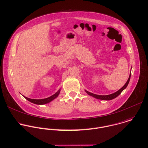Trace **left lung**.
I'll use <instances>...</instances> for the list:
<instances>
[{"mask_svg": "<svg viewBox=\"0 0 148 148\" xmlns=\"http://www.w3.org/2000/svg\"><path fill=\"white\" fill-rule=\"evenodd\" d=\"M131 72H130V76H129V77L127 81V82L125 83V84L118 91H117L116 92L113 93V94H109V95H97V94H93V93H91L87 90H85V91L87 92V94L96 99H101V100H106V101H109V100H111V99H113L114 98H115L116 97H117L118 95H119L121 92L127 87L128 83H129V82H130V77H131Z\"/></svg>", "mask_w": 148, "mask_h": 148, "instance_id": "obj_1", "label": "left lung"}]
</instances>
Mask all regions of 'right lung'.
<instances>
[{
  "label": "right lung",
  "mask_w": 148,
  "mask_h": 148,
  "mask_svg": "<svg viewBox=\"0 0 148 148\" xmlns=\"http://www.w3.org/2000/svg\"><path fill=\"white\" fill-rule=\"evenodd\" d=\"M60 91H61V89H59V90L56 92L54 94H53V95L48 97V98H44V99H31V98H27L25 96H24V97L27 99L28 101H29V102H32V103H34L35 104H37V105H44V104H46V103H48L49 102H50L51 101H52L53 100H54V99H56L60 94Z\"/></svg>",
  "instance_id": "1"
}]
</instances>
